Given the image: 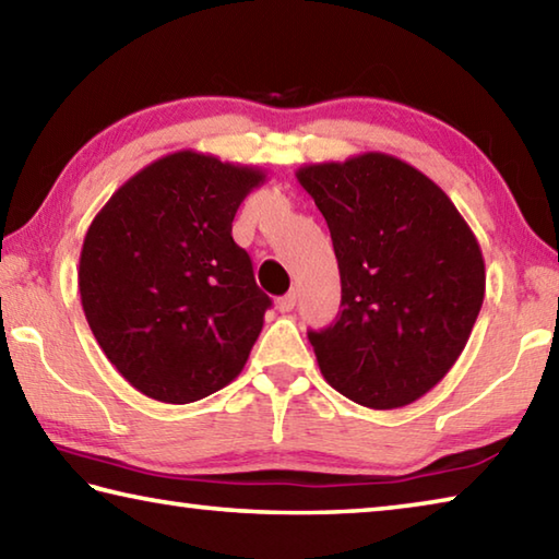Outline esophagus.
Returning <instances> with one entry per match:
<instances>
[{
  "label": "esophagus",
  "mask_w": 559,
  "mask_h": 559,
  "mask_svg": "<svg viewBox=\"0 0 559 559\" xmlns=\"http://www.w3.org/2000/svg\"><path fill=\"white\" fill-rule=\"evenodd\" d=\"M276 308L281 310V313H290V310L296 308V290H290V293H286V296H281L276 300Z\"/></svg>",
  "instance_id": "1"
}]
</instances>
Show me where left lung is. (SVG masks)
Returning <instances> with one entry per match:
<instances>
[{
  "mask_svg": "<svg viewBox=\"0 0 559 559\" xmlns=\"http://www.w3.org/2000/svg\"><path fill=\"white\" fill-rule=\"evenodd\" d=\"M333 239L343 310L308 330L320 372L372 409L441 382L484 306L486 266L456 206L419 169L384 153L300 167Z\"/></svg>",
  "mask_w": 559,
  "mask_h": 559,
  "instance_id": "obj_1",
  "label": "left lung"
}]
</instances>
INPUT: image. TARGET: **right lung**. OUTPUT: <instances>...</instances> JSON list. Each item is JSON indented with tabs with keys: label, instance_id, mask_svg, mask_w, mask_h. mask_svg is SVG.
I'll return each instance as SVG.
<instances>
[{
	"label": "right lung",
	"instance_id": "obj_1",
	"mask_svg": "<svg viewBox=\"0 0 559 559\" xmlns=\"http://www.w3.org/2000/svg\"><path fill=\"white\" fill-rule=\"evenodd\" d=\"M263 179L257 167L182 150L130 177L88 226L83 313L138 392L189 404L243 370L271 298L231 222Z\"/></svg>",
	"mask_w": 559,
	"mask_h": 559
}]
</instances>
